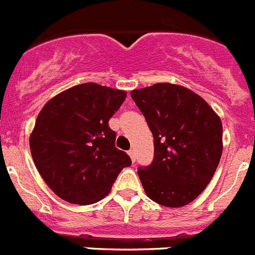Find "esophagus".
<instances>
[{"label": "esophagus", "mask_w": 255, "mask_h": 255, "mask_svg": "<svg viewBox=\"0 0 255 255\" xmlns=\"http://www.w3.org/2000/svg\"><path fill=\"white\" fill-rule=\"evenodd\" d=\"M128 156H130L131 157V161H132V162H135V158H136V153H135V150H133V148H131V150H128Z\"/></svg>", "instance_id": "1"}]
</instances>
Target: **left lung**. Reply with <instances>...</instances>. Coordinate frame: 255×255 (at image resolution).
<instances>
[{
    "label": "left lung",
    "mask_w": 255,
    "mask_h": 255,
    "mask_svg": "<svg viewBox=\"0 0 255 255\" xmlns=\"http://www.w3.org/2000/svg\"><path fill=\"white\" fill-rule=\"evenodd\" d=\"M130 94L153 136V161L137 168L146 195L166 207L188 205L218 167L221 119L200 95L181 85L157 83Z\"/></svg>",
    "instance_id": "1"
}]
</instances>
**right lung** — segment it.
Instances as JSON below:
<instances>
[{"instance_id": "obj_1", "label": "right lung", "mask_w": 255, "mask_h": 255, "mask_svg": "<svg viewBox=\"0 0 255 255\" xmlns=\"http://www.w3.org/2000/svg\"><path fill=\"white\" fill-rule=\"evenodd\" d=\"M127 98L124 90L95 83L75 85L43 107L29 137L37 170L50 190L74 205H92L112 190L131 165L115 147L109 120Z\"/></svg>"}]
</instances>
